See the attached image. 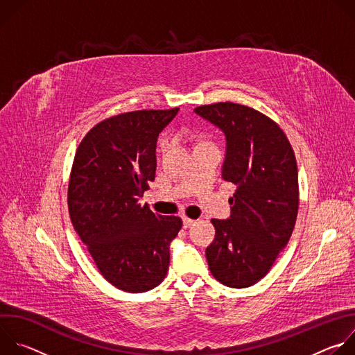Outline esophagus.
Masks as SVG:
<instances>
[{
  "label": "esophagus",
  "mask_w": 355,
  "mask_h": 355,
  "mask_svg": "<svg viewBox=\"0 0 355 355\" xmlns=\"http://www.w3.org/2000/svg\"><path fill=\"white\" fill-rule=\"evenodd\" d=\"M195 222H196V220H193V219H191V218H188V216H184V218H182V225H184V227H189V226H192Z\"/></svg>",
  "instance_id": "obj_1"
}]
</instances>
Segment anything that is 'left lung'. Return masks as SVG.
<instances>
[{
    "label": "left lung",
    "mask_w": 355,
    "mask_h": 355,
    "mask_svg": "<svg viewBox=\"0 0 355 355\" xmlns=\"http://www.w3.org/2000/svg\"><path fill=\"white\" fill-rule=\"evenodd\" d=\"M195 112L223 130L222 178L237 187L229 199L230 219L211 220L208 266L220 284L247 288L268 274L293 232L299 209L293 148L279 125L254 108L216 103Z\"/></svg>",
    "instance_id": "obj_1"
}]
</instances>
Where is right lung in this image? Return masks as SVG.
<instances>
[{
  "label": "right lung",
  "mask_w": 355,
  "mask_h": 355,
  "mask_svg": "<svg viewBox=\"0 0 355 355\" xmlns=\"http://www.w3.org/2000/svg\"><path fill=\"white\" fill-rule=\"evenodd\" d=\"M178 108L125 112L96 123L81 140L67 204L74 230L98 271L130 293L153 289L167 275L170 243L182 227L139 198L156 178L159 133Z\"/></svg>",
  "instance_id": "right-lung-1"
}]
</instances>
